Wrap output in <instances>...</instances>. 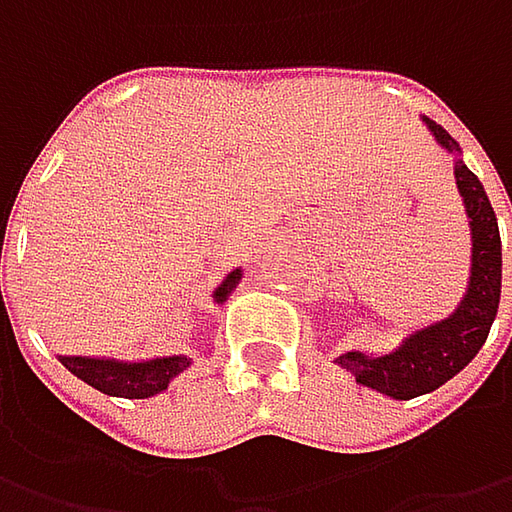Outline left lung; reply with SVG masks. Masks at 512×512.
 Listing matches in <instances>:
<instances>
[{
    "label": "left lung",
    "mask_w": 512,
    "mask_h": 512,
    "mask_svg": "<svg viewBox=\"0 0 512 512\" xmlns=\"http://www.w3.org/2000/svg\"><path fill=\"white\" fill-rule=\"evenodd\" d=\"M436 142L450 153H459L456 139L436 122L424 119ZM456 185L462 193L470 233H473V267L470 285L456 313L436 325L410 333L399 350L384 356H364L359 350L342 353L336 362L356 376V382L373 387L390 399H416L450 382L459 370L473 362L499 310L502 296V239L493 205L482 182L462 159H456Z\"/></svg>",
    "instance_id": "obj_1"
}]
</instances>
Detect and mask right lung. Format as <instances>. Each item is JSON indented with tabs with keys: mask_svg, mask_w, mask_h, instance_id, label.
<instances>
[{
	"mask_svg": "<svg viewBox=\"0 0 512 512\" xmlns=\"http://www.w3.org/2000/svg\"><path fill=\"white\" fill-rule=\"evenodd\" d=\"M242 270L227 273V279L216 287L213 299L222 305L230 290L239 285ZM62 364L73 376L96 387L99 393L122 396V399H148L162 390H168L173 376L190 367L187 356H165V359H150V362H113V359H88V356H62Z\"/></svg>",
	"mask_w": 512,
	"mask_h": 512,
	"instance_id": "obj_1",
	"label": "right lung"
}]
</instances>
